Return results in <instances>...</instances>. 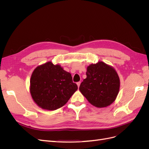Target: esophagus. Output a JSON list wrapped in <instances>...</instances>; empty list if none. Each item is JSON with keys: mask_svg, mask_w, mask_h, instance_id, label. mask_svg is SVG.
<instances>
[{"mask_svg": "<svg viewBox=\"0 0 149 149\" xmlns=\"http://www.w3.org/2000/svg\"><path fill=\"white\" fill-rule=\"evenodd\" d=\"M80 84H81V82H80V81H79V82H78V83H77V85H78V88L79 87Z\"/></svg>", "mask_w": 149, "mask_h": 149, "instance_id": "esophagus-1", "label": "esophagus"}]
</instances>
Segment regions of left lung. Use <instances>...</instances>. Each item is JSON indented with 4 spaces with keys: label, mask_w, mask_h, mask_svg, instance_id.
<instances>
[{
    "label": "left lung",
    "mask_w": 149,
    "mask_h": 149,
    "mask_svg": "<svg viewBox=\"0 0 149 149\" xmlns=\"http://www.w3.org/2000/svg\"><path fill=\"white\" fill-rule=\"evenodd\" d=\"M86 78L79 86V91L92 105L104 107L113 102L118 96L120 79L116 70L102 61L87 68Z\"/></svg>",
    "instance_id": "8db88e82"
}]
</instances>
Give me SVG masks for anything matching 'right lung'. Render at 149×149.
<instances>
[{"instance_id":"obj_1","label":"right lung","mask_w":149,"mask_h":149,"mask_svg":"<svg viewBox=\"0 0 149 149\" xmlns=\"http://www.w3.org/2000/svg\"><path fill=\"white\" fill-rule=\"evenodd\" d=\"M78 89L71 74L51 61L37 66L30 78V91L34 102L43 109L63 106Z\"/></svg>"}]
</instances>
